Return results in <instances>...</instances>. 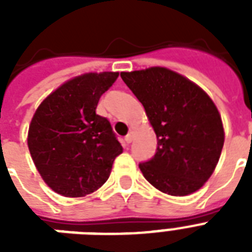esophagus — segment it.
Returning a JSON list of instances; mask_svg holds the SVG:
<instances>
[{"label":"esophagus","instance_id":"1","mask_svg":"<svg viewBox=\"0 0 252 252\" xmlns=\"http://www.w3.org/2000/svg\"><path fill=\"white\" fill-rule=\"evenodd\" d=\"M133 137H134V132L133 130H130L129 133L126 136V144H130V142L133 141Z\"/></svg>","mask_w":252,"mask_h":252}]
</instances>
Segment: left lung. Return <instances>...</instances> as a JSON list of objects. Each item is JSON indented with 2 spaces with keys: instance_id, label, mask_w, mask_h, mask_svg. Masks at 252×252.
Instances as JSON below:
<instances>
[{
  "instance_id": "obj_1",
  "label": "left lung",
  "mask_w": 252,
  "mask_h": 252,
  "mask_svg": "<svg viewBox=\"0 0 252 252\" xmlns=\"http://www.w3.org/2000/svg\"><path fill=\"white\" fill-rule=\"evenodd\" d=\"M142 103L157 136V153L140 163L153 187L186 196L203 187L215 171L225 132L215 102L187 77L163 66L120 73Z\"/></svg>"
}]
</instances>
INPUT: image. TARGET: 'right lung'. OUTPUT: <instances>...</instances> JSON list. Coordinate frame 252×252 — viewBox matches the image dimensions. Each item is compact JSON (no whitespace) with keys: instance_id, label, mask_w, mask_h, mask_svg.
<instances>
[{"instance_id":"right-lung-1","label":"right lung","mask_w":252,"mask_h":252,"mask_svg":"<svg viewBox=\"0 0 252 252\" xmlns=\"http://www.w3.org/2000/svg\"><path fill=\"white\" fill-rule=\"evenodd\" d=\"M118 76L90 72L73 77L52 91L31 119L30 154L45 184L59 195L84 197L96 191L123 153L110 122L95 112Z\"/></svg>"}]
</instances>
